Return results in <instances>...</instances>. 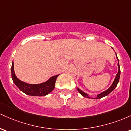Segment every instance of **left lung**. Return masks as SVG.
I'll use <instances>...</instances> for the list:
<instances>
[{"instance_id": "8db88e82", "label": "left lung", "mask_w": 131, "mask_h": 131, "mask_svg": "<svg viewBox=\"0 0 131 131\" xmlns=\"http://www.w3.org/2000/svg\"><path fill=\"white\" fill-rule=\"evenodd\" d=\"M116 58L117 59H118V73H117L116 75V77H115V80H114L113 82V84H112L110 88L108 89L107 90H106V91L103 92H102L101 94H98L97 95V97L96 98H94V99H101L102 97H104L105 96L108 95L110 93H111L113 91L114 89L116 88V87L117 86V84H118V82H119V78H120V73H121V71H120V67H119V60H118V57H117V55H116ZM78 92H79L80 94L82 95L83 97H85V98H88V99H91V97L89 96L88 94H85V92H84L83 91H81V89H79V88H77Z\"/></svg>"}]
</instances>
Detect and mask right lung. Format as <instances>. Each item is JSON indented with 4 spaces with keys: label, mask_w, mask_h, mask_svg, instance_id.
Segmentation results:
<instances>
[{
    "label": "right lung",
    "mask_w": 131,
    "mask_h": 131,
    "mask_svg": "<svg viewBox=\"0 0 131 131\" xmlns=\"http://www.w3.org/2000/svg\"><path fill=\"white\" fill-rule=\"evenodd\" d=\"M12 71V78L13 82L19 89L23 92L28 95L31 96H45L50 93L55 88V81L57 77L59 74L53 76L51 77L49 80L46 82H43L38 84H31L26 83L25 82L20 81L16 76L14 71V64L13 61L11 68Z\"/></svg>",
    "instance_id": "add662e5"
}]
</instances>
